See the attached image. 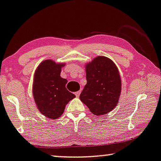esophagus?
Listing matches in <instances>:
<instances>
[{
  "instance_id": "esophagus-1",
  "label": "esophagus",
  "mask_w": 161,
  "mask_h": 161,
  "mask_svg": "<svg viewBox=\"0 0 161 161\" xmlns=\"http://www.w3.org/2000/svg\"><path fill=\"white\" fill-rule=\"evenodd\" d=\"M80 93H81V91H78V92H75V95H76V97H79V96H80Z\"/></svg>"
}]
</instances>
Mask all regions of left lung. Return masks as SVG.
Masks as SVG:
<instances>
[{"mask_svg": "<svg viewBox=\"0 0 161 161\" xmlns=\"http://www.w3.org/2000/svg\"><path fill=\"white\" fill-rule=\"evenodd\" d=\"M87 85L80 94L81 101L95 116L105 115L118 104L121 80L113 61L97 56L85 65Z\"/></svg>", "mask_w": 161, "mask_h": 161, "instance_id": "1", "label": "left lung"}]
</instances>
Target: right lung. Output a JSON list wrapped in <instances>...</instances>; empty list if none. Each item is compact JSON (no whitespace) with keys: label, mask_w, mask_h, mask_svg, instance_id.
I'll return each instance as SVG.
<instances>
[{"label":"right lung","mask_w":161,"mask_h":161,"mask_svg":"<svg viewBox=\"0 0 161 161\" xmlns=\"http://www.w3.org/2000/svg\"><path fill=\"white\" fill-rule=\"evenodd\" d=\"M64 66L65 64L45 60L35 71L32 87L35 103L39 111L49 119L61 116L67 103L76 97L67 90L68 81L60 76Z\"/></svg>","instance_id":"1"}]
</instances>
